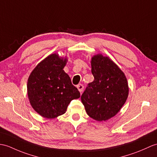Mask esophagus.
<instances>
[{"label": "esophagus", "mask_w": 157, "mask_h": 157, "mask_svg": "<svg viewBox=\"0 0 157 157\" xmlns=\"http://www.w3.org/2000/svg\"><path fill=\"white\" fill-rule=\"evenodd\" d=\"M77 88L78 89L79 92L80 93H82L83 92V86L82 84H78L77 86Z\"/></svg>", "instance_id": "obj_1"}]
</instances>
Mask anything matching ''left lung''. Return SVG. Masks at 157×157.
<instances>
[{"mask_svg":"<svg viewBox=\"0 0 157 157\" xmlns=\"http://www.w3.org/2000/svg\"><path fill=\"white\" fill-rule=\"evenodd\" d=\"M94 79L81 96L86 112L96 121L114 117L125 104L129 87L126 75L114 61L98 53L91 60Z\"/></svg>","mask_w":157,"mask_h":157,"instance_id":"left-lung-1","label":"left lung"}]
</instances>
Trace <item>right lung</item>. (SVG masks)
I'll return each mask as SVG.
<instances>
[{"instance_id":"add662e5","label":"right lung","mask_w":157,"mask_h":157,"mask_svg":"<svg viewBox=\"0 0 157 157\" xmlns=\"http://www.w3.org/2000/svg\"><path fill=\"white\" fill-rule=\"evenodd\" d=\"M67 57L49 55L37 64L27 80V94L32 108L42 117L53 119L65 113L80 93L63 70Z\"/></svg>"}]
</instances>
